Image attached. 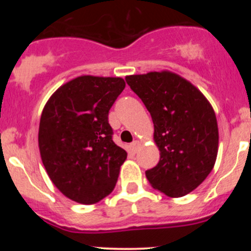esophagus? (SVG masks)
<instances>
[{"label":"esophagus","mask_w":251,"mask_h":251,"mask_svg":"<svg viewBox=\"0 0 251 251\" xmlns=\"http://www.w3.org/2000/svg\"><path fill=\"white\" fill-rule=\"evenodd\" d=\"M139 146H140V142L139 140H134L133 143L131 144V145H129V148H131V150L133 152H137V150L139 149Z\"/></svg>","instance_id":"esophagus-1"}]
</instances>
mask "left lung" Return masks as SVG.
Segmentation results:
<instances>
[{
	"instance_id": "1",
	"label": "left lung",
	"mask_w": 251,
	"mask_h": 251,
	"mask_svg": "<svg viewBox=\"0 0 251 251\" xmlns=\"http://www.w3.org/2000/svg\"><path fill=\"white\" fill-rule=\"evenodd\" d=\"M154 125L159 163L146 171L151 186L172 198L183 197L214 169L218 126L214 108L191 82L170 71L127 75Z\"/></svg>"
}]
</instances>
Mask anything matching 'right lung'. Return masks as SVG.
<instances>
[{"mask_svg":"<svg viewBox=\"0 0 251 251\" xmlns=\"http://www.w3.org/2000/svg\"><path fill=\"white\" fill-rule=\"evenodd\" d=\"M123 77L81 75L63 83L42 109L39 149L63 196L98 203L113 191L127 152L112 140L108 111L125 88Z\"/></svg>","mask_w":251,"mask_h":251,"instance_id":"obj_1","label":"right lung"}]
</instances>
